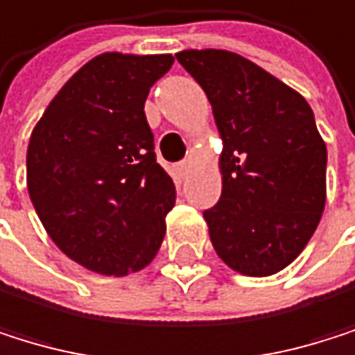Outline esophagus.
<instances>
[{
	"label": "esophagus",
	"mask_w": 355,
	"mask_h": 355,
	"mask_svg": "<svg viewBox=\"0 0 355 355\" xmlns=\"http://www.w3.org/2000/svg\"><path fill=\"white\" fill-rule=\"evenodd\" d=\"M179 170H181V174H183V176H187V174H189V170H191V162H189V159L181 162V164H179Z\"/></svg>",
	"instance_id": "esophagus-1"
}]
</instances>
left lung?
Here are the masks:
<instances>
[{"label":"left lung","mask_w":355,"mask_h":355,"mask_svg":"<svg viewBox=\"0 0 355 355\" xmlns=\"http://www.w3.org/2000/svg\"><path fill=\"white\" fill-rule=\"evenodd\" d=\"M176 60L206 92L223 141L220 200L204 212L216 254L242 275L282 271L326 204V143L309 103L236 52L183 50Z\"/></svg>","instance_id":"8db88e82"}]
</instances>
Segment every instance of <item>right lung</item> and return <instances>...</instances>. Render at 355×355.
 <instances>
[{
    "label": "right lung",
    "instance_id": "obj_1",
    "mask_svg": "<svg viewBox=\"0 0 355 355\" xmlns=\"http://www.w3.org/2000/svg\"><path fill=\"white\" fill-rule=\"evenodd\" d=\"M172 54L105 52L50 101L27 149V189L52 242L101 275L147 267L176 193L145 117Z\"/></svg>",
    "mask_w": 355,
    "mask_h": 355
}]
</instances>
